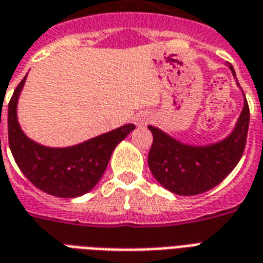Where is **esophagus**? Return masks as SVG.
Returning a JSON list of instances; mask_svg holds the SVG:
<instances>
[{"mask_svg": "<svg viewBox=\"0 0 263 263\" xmlns=\"http://www.w3.org/2000/svg\"><path fill=\"white\" fill-rule=\"evenodd\" d=\"M151 121V117L145 112H139L134 117V124L138 126H145Z\"/></svg>", "mask_w": 263, "mask_h": 263, "instance_id": "esophagus-1", "label": "esophagus"}]
</instances>
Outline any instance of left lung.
Wrapping results in <instances>:
<instances>
[{
    "label": "left lung",
    "mask_w": 263,
    "mask_h": 263,
    "mask_svg": "<svg viewBox=\"0 0 263 263\" xmlns=\"http://www.w3.org/2000/svg\"><path fill=\"white\" fill-rule=\"evenodd\" d=\"M230 70L235 77L234 67ZM239 86V84H238ZM249 126L247 98L235 128L227 138L215 143L194 146L177 141L156 126L149 125L154 142L148 165L154 177L179 196H196L209 192L226 179L242 158Z\"/></svg>",
    "instance_id": "8db88e82"
}]
</instances>
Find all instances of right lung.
Listing matches in <instances>:
<instances>
[{"label":"right lung","mask_w":263,"mask_h":263,"mask_svg":"<svg viewBox=\"0 0 263 263\" xmlns=\"http://www.w3.org/2000/svg\"><path fill=\"white\" fill-rule=\"evenodd\" d=\"M25 80L26 76L8 104L9 149L16 165L28 180L45 193L63 198L88 193L100 182L115 146L135 129V125L126 124L67 148L39 145L26 137L18 122L16 105Z\"/></svg>","instance_id":"1"}]
</instances>
